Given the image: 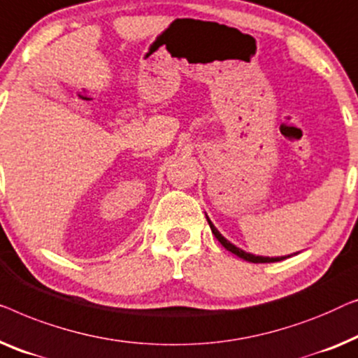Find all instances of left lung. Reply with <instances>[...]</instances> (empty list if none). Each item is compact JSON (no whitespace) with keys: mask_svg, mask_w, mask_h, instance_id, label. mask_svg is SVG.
Listing matches in <instances>:
<instances>
[{"mask_svg":"<svg viewBox=\"0 0 358 358\" xmlns=\"http://www.w3.org/2000/svg\"><path fill=\"white\" fill-rule=\"evenodd\" d=\"M208 222H209L210 230H213L214 236L220 241V245H222L225 250L231 251V253L236 255V256H238V258H241V259L250 261V263H275V261H282V259L289 258V256H280V258H268V256H255V255H251V253H246V251L236 248V246H235L234 243H230V241H229L227 238H224L222 234H220V231L214 227V224L210 222L209 219H208Z\"/></svg>","mask_w":358,"mask_h":358,"instance_id":"8db88e82","label":"left lung"}]
</instances>
